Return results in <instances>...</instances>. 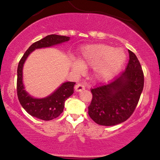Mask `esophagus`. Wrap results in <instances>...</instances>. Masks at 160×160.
Masks as SVG:
<instances>
[{
    "mask_svg": "<svg viewBox=\"0 0 160 160\" xmlns=\"http://www.w3.org/2000/svg\"><path fill=\"white\" fill-rule=\"evenodd\" d=\"M74 89H75V91H76V92H81V91L84 90V89H85V87L82 84H77L75 86V87H74Z\"/></svg>",
    "mask_w": 160,
    "mask_h": 160,
    "instance_id": "34e87169",
    "label": "esophagus"
}]
</instances>
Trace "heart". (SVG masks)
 <instances>
[{"label": "heart", "instance_id": "1", "mask_svg": "<svg viewBox=\"0 0 160 160\" xmlns=\"http://www.w3.org/2000/svg\"><path fill=\"white\" fill-rule=\"evenodd\" d=\"M127 54L122 48L104 43L89 44L81 49L79 61L72 62L76 73L84 71V66H93V76L98 82H107L117 76L125 65Z\"/></svg>", "mask_w": 160, "mask_h": 160}]
</instances>
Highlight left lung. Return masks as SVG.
Segmentation results:
<instances>
[{"instance_id":"8db88e82","label":"left lung","mask_w":160,"mask_h":160,"mask_svg":"<svg viewBox=\"0 0 160 160\" xmlns=\"http://www.w3.org/2000/svg\"><path fill=\"white\" fill-rule=\"evenodd\" d=\"M125 71L109 84L92 89L89 116L100 125L113 126L125 122L134 112L143 89L144 76L135 54L128 50Z\"/></svg>"}]
</instances>
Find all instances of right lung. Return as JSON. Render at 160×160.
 I'll return each mask as SVG.
<instances>
[{
  "label": "right lung",
  "mask_w": 160,
  "mask_h": 160,
  "mask_svg": "<svg viewBox=\"0 0 160 160\" xmlns=\"http://www.w3.org/2000/svg\"><path fill=\"white\" fill-rule=\"evenodd\" d=\"M69 40L70 37L68 36L55 34L49 35L32 43L19 61L17 68V96L21 106L32 117L44 121H49L58 117L61 113H62L65 100L73 95L75 82H67L62 83L56 90L47 97L43 98H33L25 89L23 84L24 64L28 56L34 50L41 48L52 47L67 42Z\"/></svg>",
  "instance_id": "right-lung-1"
}]
</instances>
